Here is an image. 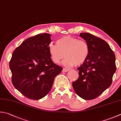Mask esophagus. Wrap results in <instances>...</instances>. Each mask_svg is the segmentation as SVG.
Masks as SVG:
<instances>
[{
    "mask_svg": "<svg viewBox=\"0 0 121 121\" xmlns=\"http://www.w3.org/2000/svg\"><path fill=\"white\" fill-rule=\"evenodd\" d=\"M68 71H69V69L67 68H63V70H62V72H68Z\"/></svg>",
    "mask_w": 121,
    "mask_h": 121,
    "instance_id": "obj_1",
    "label": "esophagus"
}]
</instances>
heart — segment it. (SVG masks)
Instances as JSON below:
<instances>
[{
	"label": "heart",
	"mask_w": 121,
	"mask_h": 121,
	"mask_svg": "<svg viewBox=\"0 0 121 121\" xmlns=\"http://www.w3.org/2000/svg\"><path fill=\"white\" fill-rule=\"evenodd\" d=\"M48 50L54 63L59 64L63 58V64L68 67L79 65L88 58L90 47L84 40H79L70 35L61 37L56 40V44L50 43Z\"/></svg>",
	"instance_id": "1"
}]
</instances>
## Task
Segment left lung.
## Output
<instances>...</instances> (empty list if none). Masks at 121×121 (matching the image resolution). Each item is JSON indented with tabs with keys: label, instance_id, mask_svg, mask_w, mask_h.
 Instances as JSON below:
<instances>
[{
	"label": "left lung",
	"instance_id": "left-lung-1",
	"mask_svg": "<svg viewBox=\"0 0 121 121\" xmlns=\"http://www.w3.org/2000/svg\"><path fill=\"white\" fill-rule=\"evenodd\" d=\"M80 36L88 43L90 53L87 60L78 68L79 77L72 83L78 96L84 100L96 98L110 87L116 71L114 52L104 40L89 33Z\"/></svg>",
	"mask_w": 121,
	"mask_h": 121
}]
</instances>
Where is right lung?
<instances>
[{"instance_id":"add662e5","label":"right lung","mask_w":121,"mask_h":121,"mask_svg":"<svg viewBox=\"0 0 121 121\" xmlns=\"http://www.w3.org/2000/svg\"><path fill=\"white\" fill-rule=\"evenodd\" d=\"M51 35L28 38L16 48L9 62L11 81L26 98L39 100L49 93L63 68L52 62L48 50Z\"/></svg>"}]
</instances>
